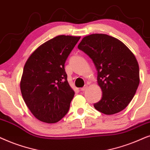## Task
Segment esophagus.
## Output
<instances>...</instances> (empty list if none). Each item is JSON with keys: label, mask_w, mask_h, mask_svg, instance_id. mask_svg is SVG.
Segmentation results:
<instances>
[{"label": "esophagus", "mask_w": 150, "mask_h": 150, "mask_svg": "<svg viewBox=\"0 0 150 150\" xmlns=\"http://www.w3.org/2000/svg\"><path fill=\"white\" fill-rule=\"evenodd\" d=\"M87 88H88V86L86 85V86H83V87L81 88L80 90H81V91H86Z\"/></svg>", "instance_id": "34e87169"}]
</instances>
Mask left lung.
Returning a JSON list of instances; mask_svg holds the SVG:
<instances>
[{
    "instance_id": "left-lung-1",
    "label": "left lung",
    "mask_w": 150,
    "mask_h": 150,
    "mask_svg": "<svg viewBox=\"0 0 150 150\" xmlns=\"http://www.w3.org/2000/svg\"><path fill=\"white\" fill-rule=\"evenodd\" d=\"M77 47L88 55L97 71L103 96L94 103L95 108L108 115L122 111L133 99L140 81L134 55L122 42L106 34L86 36Z\"/></svg>"
}]
</instances>
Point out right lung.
Wrapping results in <instances>:
<instances>
[{
  "label": "right lung",
  "instance_id": "obj_1",
  "mask_svg": "<svg viewBox=\"0 0 150 150\" xmlns=\"http://www.w3.org/2000/svg\"><path fill=\"white\" fill-rule=\"evenodd\" d=\"M80 37L58 35L38 48L26 62L21 91L38 120L54 123L67 115L75 92L67 81L64 64Z\"/></svg>",
  "mask_w": 150,
  "mask_h": 150
}]
</instances>
